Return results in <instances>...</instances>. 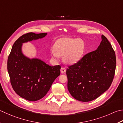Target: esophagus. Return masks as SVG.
I'll list each match as a JSON object with an SVG mask.
<instances>
[{"instance_id": "obj_1", "label": "esophagus", "mask_w": 123, "mask_h": 123, "mask_svg": "<svg viewBox=\"0 0 123 123\" xmlns=\"http://www.w3.org/2000/svg\"><path fill=\"white\" fill-rule=\"evenodd\" d=\"M66 71V69L65 68H61V73H64Z\"/></svg>"}]
</instances>
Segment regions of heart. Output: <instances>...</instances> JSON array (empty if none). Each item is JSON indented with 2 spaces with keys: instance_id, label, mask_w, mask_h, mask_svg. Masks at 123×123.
Here are the masks:
<instances>
[{
  "instance_id": "obj_1",
  "label": "heart",
  "mask_w": 123,
  "mask_h": 123,
  "mask_svg": "<svg viewBox=\"0 0 123 123\" xmlns=\"http://www.w3.org/2000/svg\"><path fill=\"white\" fill-rule=\"evenodd\" d=\"M85 49L84 41L80 39L69 37L60 38L56 41L50 52L55 59L64 55V60L68 63H74L81 59Z\"/></svg>"
}]
</instances>
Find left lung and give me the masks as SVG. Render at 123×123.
Segmentation results:
<instances>
[{
  "mask_svg": "<svg viewBox=\"0 0 123 123\" xmlns=\"http://www.w3.org/2000/svg\"><path fill=\"white\" fill-rule=\"evenodd\" d=\"M96 50L68 66L66 74L71 95L81 102L96 99L110 86L116 67L115 52L104 35Z\"/></svg>",
  "mask_w": 123,
  "mask_h": 123,
  "instance_id": "left-lung-1",
  "label": "left lung"
}]
</instances>
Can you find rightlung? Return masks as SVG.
Here are the masks:
<instances>
[{"mask_svg": "<svg viewBox=\"0 0 123 123\" xmlns=\"http://www.w3.org/2000/svg\"><path fill=\"white\" fill-rule=\"evenodd\" d=\"M47 33L30 32L15 41L7 60V70L13 90L23 98L36 101L43 98L60 75L61 66H50L41 60L30 59L21 53L24 42L42 38Z\"/></svg>", "mask_w": 123, "mask_h": 123, "instance_id": "obj_1", "label": "right lung"}]
</instances>
